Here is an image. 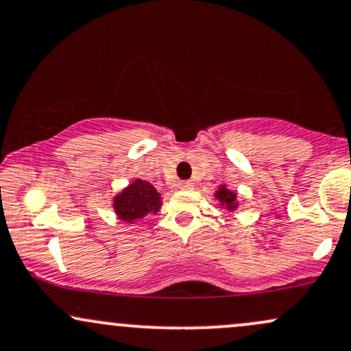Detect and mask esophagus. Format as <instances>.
<instances>
[{"label":"esophagus","mask_w":351,"mask_h":351,"mask_svg":"<svg viewBox=\"0 0 351 351\" xmlns=\"http://www.w3.org/2000/svg\"><path fill=\"white\" fill-rule=\"evenodd\" d=\"M193 186H195V184H193L191 181H180V183H178L180 189H191Z\"/></svg>","instance_id":"34e87169"}]
</instances>
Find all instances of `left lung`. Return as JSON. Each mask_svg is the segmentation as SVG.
Listing matches in <instances>:
<instances>
[{
    "label": "left lung",
    "mask_w": 351,
    "mask_h": 351,
    "mask_svg": "<svg viewBox=\"0 0 351 351\" xmlns=\"http://www.w3.org/2000/svg\"><path fill=\"white\" fill-rule=\"evenodd\" d=\"M215 199L219 201V206L226 209L228 213H234L239 208V198H237V193L229 189L226 184H219L215 191Z\"/></svg>",
    "instance_id": "8db88e82"
}]
</instances>
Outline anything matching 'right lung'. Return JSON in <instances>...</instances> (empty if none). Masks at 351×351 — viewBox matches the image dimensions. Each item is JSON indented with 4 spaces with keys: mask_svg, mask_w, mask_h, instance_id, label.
I'll return each mask as SVG.
<instances>
[{
    "mask_svg": "<svg viewBox=\"0 0 351 351\" xmlns=\"http://www.w3.org/2000/svg\"><path fill=\"white\" fill-rule=\"evenodd\" d=\"M117 217L127 224H135L148 215H156L162 208V193L150 181L135 178L112 198Z\"/></svg>",
    "mask_w": 351,
    "mask_h": 351,
    "instance_id": "right-lung-1",
    "label": "right lung"
}]
</instances>
